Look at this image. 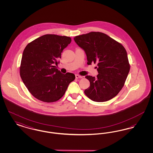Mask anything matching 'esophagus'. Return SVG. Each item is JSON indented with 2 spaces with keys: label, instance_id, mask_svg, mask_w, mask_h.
Returning <instances> with one entry per match:
<instances>
[{
  "label": "esophagus",
  "instance_id": "1",
  "mask_svg": "<svg viewBox=\"0 0 153 153\" xmlns=\"http://www.w3.org/2000/svg\"><path fill=\"white\" fill-rule=\"evenodd\" d=\"M75 77H76V79H81V78H82V76H79V74H76V75H75Z\"/></svg>",
  "mask_w": 153,
  "mask_h": 153
}]
</instances>
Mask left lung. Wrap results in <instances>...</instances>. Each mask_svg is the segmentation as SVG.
Returning <instances> with one entry per match:
<instances>
[{"instance_id":"8db88e82","label":"left lung","mask_w":153,"mask_h":153,"mask_svg":"<svg viewBox=\"0 0 153 153\" xmlns=\"http://www.w3.org/2000/svg\"><path fill=\"white\" fill-rule=\"evenodd\" d=\"M87 57V64H97V77L87 76L90 87L84 93L91 100L106 102L115 97L123 87L130 69L123 46L107 34L92 31L74 38Z\"/></svg>"}]
</instances>
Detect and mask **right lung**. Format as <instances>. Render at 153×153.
I'll use <instances>...</instances> for the list:
<instances>
[{"label":"right lung","instance_id":"1","mask_svg":"<svg viewBox=\"0 0 153 153\" xmlns=\"http://www.w3.org/2000/svg\"><path fill=\"white\" fill-rule=\"evenodd\" d=\"M71 41L69 36L46 34L30 42L24 49L20 76L30 93L38 100L58 101L75 79L73 73L62 74L55 66Z\"/></svg>","mask_w":153,"mask_h":153}]
</instances>
